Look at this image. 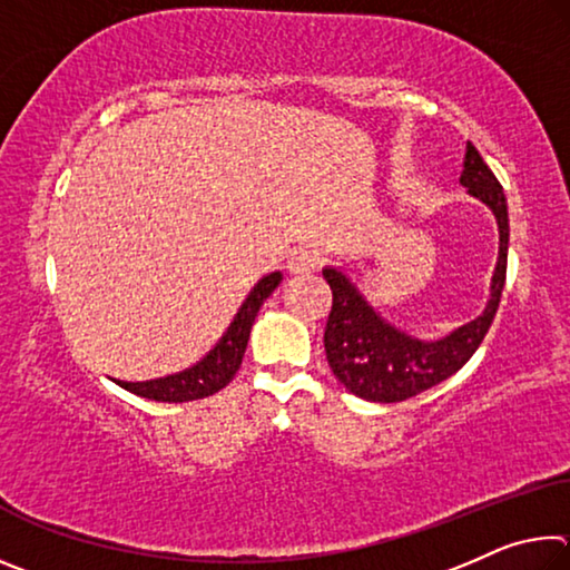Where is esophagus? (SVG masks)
Listing matches in <instances>:
<instances>
[{"label":"esophagus","mask_w":570,"mask_h":570,"mask_svg":"<svg viewBox=\"0 0 570 570\" xmlns=\"http://www.w3.org/2000/svg\"><path fill=\"white\" fill-rule=\"evenodd\" d=\"M322 264H324V258H322L320 250H314V248H298V250H294L292 258H288V272L306 276V274L320 272Z\"/></svg>","instance_id":"obj_1"}]
</instances>
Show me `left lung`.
Returning a JSON list of instances; mask_svg holds the SVG:
<instances>
[{
    "mask_svg": "<svg viewBox=\"0 0 570 570\" xmlns=\"http://www.w3.org/2000/svg\"><path fill=\"white\" fill-rule=\"evenodd\" d=\"M460 183L493 208L500 230V254L490 286V302L478 320L440 342H420L394 330L364 302L354 284L336 268H324L332 288V312L324 330V350L334 377L356 397L370 402H404L455 374L485 340L495 320L508 268V204L495 173L472 142L462 160Z\"/></svg>",
    "mask_w": 570,
    "mask_h": 570,
    "instance_id": "obj_1",
    "label": "left lung"
}]
</instances>
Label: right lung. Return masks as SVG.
Returning <instances> with one entry per match:
<instances>
[{
  "mask_svg": "<svg viewBox=\"0 0 570 570\" xmlns=\"http://www.w3.org/2000/svg\"><path fill=\"white\" fill-rule=\"evenodd\" d=\"M278 284H282V274L278 272L262 278V282L254 286V292L248 294L244 306L238 308L236 320L228 326L224 340L214 346V352H210L206 360H200L196 366H190V370L150 382H118L122 390L138 394V397L156 402H193L210 397V394L224 390L226 384L236 377L240 360H244L248 334L250 326H254L258 308H262V304L272 296Z\"/></svg>",
  "mask_w": 570,
  "mask_h": 570,
  "instance_id": "1",
  "label": "right lung"
}]
</instances>
